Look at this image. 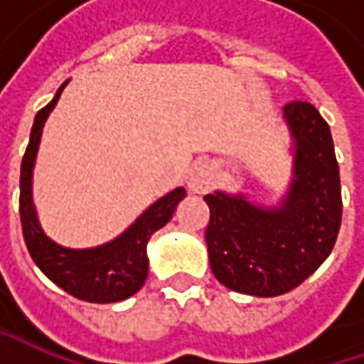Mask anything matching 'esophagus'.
<instances>
[{
	"instance_id": "34e87169",
	"label": "esophagus",
	"mask_w": 364,
	"mask_h": 364,
	"mask_svg": "<svg viewBox=\"0 0 364 364\" xmlns=\"http://www.w3.org/2000/svg\"><path fill=\"white\" fill-rule=\"evenodd\" d=\"M213 182H215V172H213V166H208V164H198V166H194V168L190 170L188 180H186L190 192H196V194L208 192L210 186H213Z\"/></svg>"
}]
</instances>
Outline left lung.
<instances>
[{"mask_svg": "<svg viewBox=\"0 0 364 364\" xmlns=\"http://www.w3.org/2000/svg\"><path fill=\"white\" fill-rule=\"evenodd\" d=\"M296 178L286 203L263 210L243 196L206 194L210 269L235 291L273 298L298 287L326 261L343 220L341 172L328 123L304 101L287 103Z\"/></svg>", "mask_w": 364, "mask_h": 364, "instance_id": "8db88e82", "label": "left lung"}]
</instances>
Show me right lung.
<instances>
[{
  "instance_id": "obj_1",
  "label": "right lung",
  "mask_w": 364,
  "mask_h": 364,
  "mask_svg": "<svg viewBox=\"0 0 364 364\" xmlns=\"http://www.w3.org/2000/svg\"><path fill=\"white\" fill-rule=\"evenodd\" d=\"M66 85V82H64ZM64 85L58 89L56 97L48 105L38 111L34 127L30 133V144L26 147L21 160L20 174V218L23 241L42 273L63 287L66 294L78 300L92 304H111L121 301L139 291L147 277L146 247L149 237L161 229L172 215L178 203L186 196V190L176 188L168 196L151 204L141 217L135 220L127 231L115 241L97 247V249H64L52 243L42 232L32 204V168H34L36 151L40 144V135L44 121L54 109Z\"/></svg>"
}]
</instances>
